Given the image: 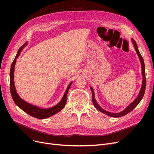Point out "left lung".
I'll use <instances>...</instances> for the list:
<instances>
[{
  "label": "left lung",
  "mask_w": 154,
  "mask_h": 154,
  "mask_svg": "<svg viewBox=\"0 0 154 154\" xmlns=\"http://www.w3.org/2000/svg\"><path fill=\"white\" fill-rule=\"evenodd\" d=\"M132 44L134 47L135 48V50H136L137 54L138 56V57L139 58V60H140L141 62V71H142V76H143V81H142V85L141 87L140 91H139V94L137 96V97L136 98V100H134L131 103H130L128 106H127L126 108L122 110L120 112H118V113H113V112H110L106 111L105 110H104L103 109H102L101 107L98 105V103H97L96 99H95V96H94V90L92 87H91V90L92 92V102L93 104H94V106L96 107V109H97L99 111H100L101 112L103 113L107 116H110V117H114V118H119L121 117V116H123L126 114H128L130 112H131L135 107H136L140 102L142 100V98L143 97V96L144 94V92H145V88H146V76H145V67H144V60L143 57H141V55L139 53L138 48L137 46L136 42H135L133 39L132 40Z\"/></svg>",
  "instance_id": "8db88e82"
}]
</instances>
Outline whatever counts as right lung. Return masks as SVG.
I'll use <instances>...</instances> for the list:
<instances>
[{
	"label": "right lung",
	"instance_id": "add662e5",
	"mask_svg": "<svg viewBox=\"0 0 154 154\" xmlns=\"http://www.w3.org/2000/svg\"><path fill=\"white\" fill-rule=\"evenodd\" d=\"M27 43L26 42L25 44L23 45L22 47L18 51L16 57L14 59L13 62L11 64V69H10V92L12 96V98L15 102V103L23 111H24L27 114H29L30 116H32V117L38 118V119H45L51 117L53 115L58 113L62 109H63V107L66 104L67 101V92L69 90L70 87L71 86L72 82L70 83V84L68 85L67 89L65 92V94L61 100L58 104L54 105V106L51 107V108L48 109H41L40 107H38L37 106L33 105L32 104H30L27 103L26 101H24L23 99L18 96L17 94L15 86V82H14V71H15V66L17 61V58L19 57L21 51L24 49L26 46L27 45Z\"/></svg>",
	"mask_w": 154,
	"mask_h": 154
}]
</instances>
